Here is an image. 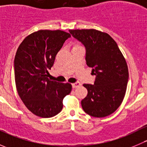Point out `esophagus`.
<instances>
[{"label": "esophagus", "instance_id": "1", "mask_svg": "<svg viewBox=\"0 0 147 147\" xmlns=\"http://www.w3.org/2000/svg\"><path fill=\"white\" fill-rule=\"evenodd\" d=\"M80 85V82H75V83H72V86L73 88H76V87H79V86Z\"/></svg>", "mask_w": 147, "mask_h": 147}]
</instances>
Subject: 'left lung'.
Returning <instances> with one entry per match:
<instances>
[{"label": "left lung", "mask_w": 147, "mask_h": 147, "mask_svg": "<svg viewBox=\"0 0 147 147\" xmlns=\"http://www.w3.org/2000/svg\"><path fill=\"white\" fill-rule=\"evenodd\" d=\"M69 32L85 47L87 65L96 75L94 84H83L88 92L81 101L83 110L94 117L108 116L118 109L125 96L129 79L125 58L106 32L94 29Z\"/></svg>", "instance_id": "left-lung-1"}]
</instances>
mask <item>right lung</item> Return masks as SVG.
Instances as JSON below:
<instances>
[{
  "instance_id": "1",
  "label": "right lung",
  "mask_w": 147,
  "mask_h": 147,
  "mask_svg": "<svg viewBox=\"0 0 147 147\" xmlns=\"http://www.w3.org/2000/svg\"><path fill=\"white\" fill-rule=\"evenodd\" d=\"M70 37L60 30H40L28 35L18 48L14 60L16 89L26 107L36 116L48 118L60 113L63 99L71 92V84L47 78V69Z\"/></svg>"
}]
</instances>
